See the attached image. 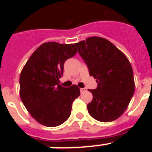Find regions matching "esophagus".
<instances>
[{
	"label": "esophagus",
	"instance_id": "1",
	"mask_svg": "<svg viewBox=\"0 0 152 152\" xmlns=\"http://www.w3.org/2000/svg\"><path fill=\"white\" fill-rule=\"evenodd\" d=\"M80 93H84L85 91H87V88H80Z\"/></svg>",
	"mask_w": 152,
	"mask_h": 152
}]
</instances>
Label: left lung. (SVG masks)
<instances>
[{"instance_id": "8db88e82", "label": "left lung", "mask_w": 152, "mask_h": 152, "mask_svg": "<svg viewBox=\"0 0 152 152\" xmlns=\"http://www.w3.org/2000/svg\"><path fill=\"white\" fill-rule=\"evenodd\" d=\"M85 61L97 88L88 90L93 100L89 114L98 121L108 123L125 112L134 94L133 71L126 56L106 39L92 36L75 44Z\"/></svg>"}]
</instances>
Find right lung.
Returning a JSON list of instances; mask_svg holds the SVG:
<instances>
[{"mask_svg": "<svg viewBox=\"0 0 152 152\" xmlns=\"http://www.w3.org/2000/svg\"><path fill=\"white\" fill-rule=\"evenodd\" d=\"M77 51L74 44L45 42L33 52L23 68L20 77L21 100L40 124L55 127L69 118L80 89L77 85L63 88L59 78L65 61Z\"/></svg>", "mask_w": 152, "mask_h": 152, "instance_id": "1", "label": "right lung"}]
</instances>
